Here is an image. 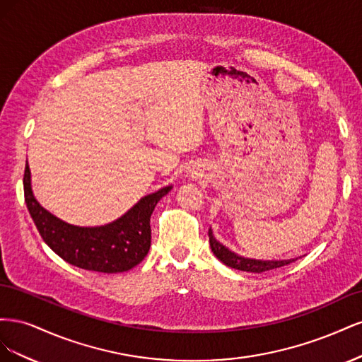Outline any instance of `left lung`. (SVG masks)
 I'll return each mask as SVG.
<instances>
[{"mask_svg":"<svg viewBox=\"0 0 362 362\" xmlns=\"http://www.w3.org/2000/svg\"><path fill=\"white\" fill-rule=\"evenodd\" d=\"M208 237H210V247L213 250V254L217 257V259H221L225 266L233 267L242 272H249V273H264L273 269H279L282 266H287L290 262L296 259H286V261H259V259H249L235 255L234 252L226 249L223 245H221L217 240L213 237L211 229L208 231Z\"/></svg>","mask_w":362,"mask_h":362,"instance_id":"left-lung-1","label":"left lung"}]
</instances>
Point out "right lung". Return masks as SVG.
<instances>
[{"label":"right lung","instance_id":"right-lung-1","mask_svg":"<svg viewBox=\"0 0 362 362\" xmlns=\"http://www.w3.org/2000/svg\"><path fill=\"white\" fill-rule=\"evenodd\" d=\"M170 189L169 185L145 196L112 223L80 228L42 208L31 192L28 163L24 172L25 204L43 242L69 264L100 273L127 272L144 261L151 247V214Z\"/></svg>","mask_w":362,"mask_h":362}]
</instances>
